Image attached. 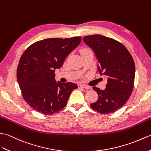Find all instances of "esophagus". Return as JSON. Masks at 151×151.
<instances>
[{
	"label": "esophagus",
	"instance_id": "34e87169",
	"mask_svg": "<svg viewBox=\"0 0 151 151\" xmlns=\"http://www.w3.org/2000/svg\"><path fill=\"white\" fill-rule=\"evenodd\" d=\"M78 86H79V88H90V87L89 86H86V85H83V84H79V85H78Z\"/></svg>",
	"mask_w": 151,
	"mask_h": 151
}]
</instances>
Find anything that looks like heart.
Listing matches in <instances>:
<instances>
[{"label": "heart", "mask_w": 151, "mask_h": 151, "mask_svg": "<svg viewBox=\"0 0 151 151\" xmlns=\"http://www.w3.org/2000/svg\"><path fill=\"white\" fill-rule=\"evenodd\" d=\"M88 51H90V50H88V49H87V48H83V49L81 50V53L86 52H88Z\"/></svg>", "instance_id": "1"}]
</instances>
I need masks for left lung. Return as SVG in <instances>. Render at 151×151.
I'll return each mask as SVG.
<instances>
[{"mask_svg": "<svg viewBox=\"0 0 151 151\" xmlns=\"http://www.w3.org/2000/svg\"><path fill=\"white\" fill-rule=\"evenodd\" d=\"M83 40L94 52L100 74L108 78L105 90L93 86L98 99L90 107L104 114L114 112L125 105L132 92L135 78L132 57L125 46L112 38L92 35Z\"/></svg>", "mask_w": 151, "mask_h": 151, "instance_id": "8db88e82", "label": "left lung"}]
</instances>
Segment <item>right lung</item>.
Returning a JSON list of instances; mask_svg holds the SVG:
<instances>
[{
    "label": "right lung",
    "instance_id": "right-lung-1",
    "mask_svg": "<svg viewBox=\"0 0 151 151\" xmlns=\"http://www.w3.org/2000/svg\"><path fill=\"white\" fill-rule=\"evenodd\" d=\"M81 41V37L46 39L26 49L19 60L17 78L23 98L45 115L59 112L66 106L75 83H57L55 70Z\"/></svg>",
    "mask_w": 151,
    "mask_h": 151
}]
</instances>
